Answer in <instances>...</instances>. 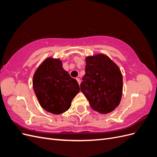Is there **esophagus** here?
I'll return each instance as SVG.
<instances>
[{
	"instance_id": "34e87169",
	"label": "esophagus",
	"mask_w": 157,
	"mask_h": 157,
	"mask_svg": "<svg viewBox=\"0 0 157 157\" xmlns=\"http://www.w3.org/2000/svg\"><path fill=\"white\" fill-rule=\"evenodd\" d=\"M76 79H77V82H78V84L80 85V82H81V81H80V79L79 78H76Z\"/></svg>"
}]
</instances>
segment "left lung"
I'll return each instance as SVG.
<instances>
[{"instance_id": "8db88e82", "label": "left lung", "mask_w": 157, "mask_h": 157, "mask_svg": "<svg viewBox=\"0 0 157 157\" xmlns=\"http://www.w3.org/2000/svg\"><path fill=\"white\" fill-rule=\"evenodd\" d=\"M86 63L80 90L94 111L101 114L112 112L122 98L123 81L120 69L104 54L88 56Z\"/></svg>"}]
</instances>
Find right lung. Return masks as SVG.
I'll return each mask as SVG.
<instances>
[{
	"instance_id": "1",
	"label": "right lung",
	"mask_w": 157,
	"mask_h": 157,
	"mask_svg": "<svg viewBox=\"0 0 157 157\" xmlns=\"http://www.w3.org/2000/svg\"><path fill=\"white\" fill-rule=\"evenodd\" d=\"M33 86L40 106L55 115L67 111L79 91L77 80L63 69L59 59L46 58L33 75Z\"/></svg>"
}]
</instances>
